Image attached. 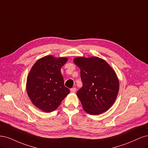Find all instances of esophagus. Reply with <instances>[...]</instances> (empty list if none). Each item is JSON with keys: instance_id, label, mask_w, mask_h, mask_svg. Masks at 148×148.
<instances>
[{"instance_id": "obj_1", "label": "esophagus", "mask_w": 148, "mask_h": 148, "mask_svg": "<svg viewBox=\"0 0 148 148\" xmlns=\"http://www.w3.org/2000/svg\"><path fill=\"white\" fill-rule=\"evenodd\" d=\"M76 91V88L74 87V88H72L71 89V93H75Z\"/></svg>"}]
</instances>
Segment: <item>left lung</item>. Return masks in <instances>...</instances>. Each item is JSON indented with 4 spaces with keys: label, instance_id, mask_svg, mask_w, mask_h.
Masks as SVG:
<instances>
[{
    "label": "left lung",
    "instance_id": "obj_1",
    "mask_svg": "<svg viewBox=\"0 0 148 148\" xmlns=\"http://www.w3.org/2000/svg\"><path fill=\"white\" fill-rule=\"evenodd\" d=\"M74 63L80 69L83 85L77 96L84 111L91 115L108 111L115 102L119 90L115 71L105 60L97 56L76 57Z\"/></svg>",
    "mask_w": 148,
    "mask_h": 148
}]
</instances>
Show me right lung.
Wrapping results in <instances>:
<instances>
[{"mask_svg": "<svg viewBox=\"0 0 148 148\" xmlns=\"http://www.w3.org/2000/svg\"><path fill=\"white\" fill-rule=\"evenodd\" d=\"M68 60L66 57L45 56L38 60L29 71L26 92L32 103L43 112L55 111L70 92L61 73Z\"/></svg>", "mask_w": 148, "mask_h": 148, "instance_id": "add662e5", "label": "right lung"}]
</instances>
